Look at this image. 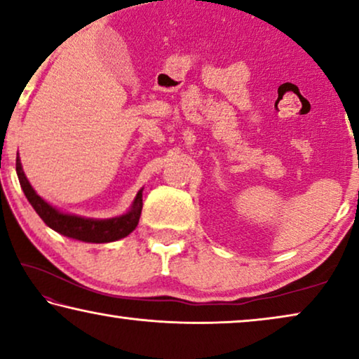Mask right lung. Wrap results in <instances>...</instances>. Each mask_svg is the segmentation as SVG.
Here are the masks:
<instances>
[{
    "instance_id": "right-lung-1",
    "label": "right lung",
    "mask_w": 359,
    "mask_h": 359,
    "mask_svg": "<svg viewBox=\"0 0 359 359\" xmlns=\"http://www.w3.org/2000/svg\"><path fill=\"white\" fill-rule=\"evenodd\" d=\"M15 171H18L19 183L27 201L32 204L35 212L40 215L51 230L61 233L72 240H79L86 243H111L128 236L133 230H136L139 217L142 212V191L137 192L134 199L131 210L128 214L115 218H107V220H97V218H84L71 214H63L48 202H45L34 191L32 186L25 178L20 160H15Z\"/></svg>"
}]
</instances>
